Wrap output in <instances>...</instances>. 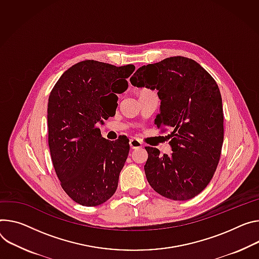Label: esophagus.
Returning a JSON list of instances; mask_svg holds the SVG:
<instances>
[{"label":"esophagus","mask_w":259,"mask_h":259,"mask_svg":"<svg viewBox=\"0 0 259 259\" xmlns=\"http://www.w3.org/2000/svg\"><path fill=\"white\" fill-rule=\"evenodd\" d=\"M129 144H130L131 149H138V148L143 147L142 142H140V140H138V139H136V138H131Z\"/></svg>","instance_id":"1"}]
</instances>
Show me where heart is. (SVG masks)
Instances as JSON below:
<instances>
[{
	"instance_id": "1",
	"label": "heart",
	"mask_w": 259,
	"mask_h": 259,
	"mask_svg": "<svg viewBox=\"0 0 259 259\" xmlns=\"http://www.w3.org/2000/svg\"><path fill=\"white\" fill-rule=\"evenodd\" d=\"M146 92H152L151 90H149V89H143L142 91H140V93L139 94H142V93H146Z\"/></svg>"
}]
</instances>
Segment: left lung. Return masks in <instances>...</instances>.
Segmentation results:
<instances>
[{"label":"left lung","instance_id":"1","mask_svg":"<svg viewBox=\"0 0 259 259\" xmlns=\"http://www.w3.org/2000/svg\"><path fill=\"white\" fill-rule=\"evenodd\" d=\"M130 81L158 91L161 105L155 124L170 131V155L161 156L158 149L146 147L149 184L169 199L195 197L213 178L221 156L224 117L217 82L198 63L185 57L142 66Z\"/></svg>","mask_w":259,"mask_h":259}]
</instances>
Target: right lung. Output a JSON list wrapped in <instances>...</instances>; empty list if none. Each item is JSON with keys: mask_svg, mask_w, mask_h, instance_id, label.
I'll return each mask as SVG.
<instances>
[{"mask_svg": "<svg viewBox=\"0 0 259 259\" xmlns=\"http://www.w3.org/2000/svg\"><path fill=\"white\" fill-rule=\"evenodd\" d=\"M134 65L116 67L87 60L62 74L48 105L49 146L60 184L68 196L84 206H96L115 192L129 154L124 139L110 143L98 127L108 115L104 99L125 92Z\"/></svg>", "mask_w": 259, "mask_h": 259, "instance_id": "obj_1", "label": "right lung"}]
</instances>
